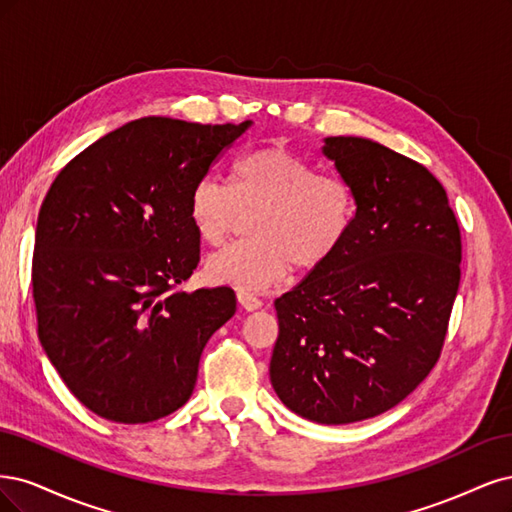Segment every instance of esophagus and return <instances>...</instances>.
<instances>
[{
  "label": "esophagus",
  "instance_id": "34e87169",
  "mask_svg": "<svg viewBox=\"0 0 512 512\" xmlns=\"http://www.w3.org/2000/svg\"><path fill=\"white\" fill-rule=\"evenodd\" d=\"M238 302L242 304V308L244 310H257V308H261V300L257 298V295H253V293H249V291H238Z\"/></svg>",
  "mask_w": 512,
  "mask_h": 512
}]
</instances>
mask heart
Segmentation results:
<instances>
[{
    "label": "heart",
    "instance_id": "1",
    "mask_svg": "<svg viewBox=\"0 0 512 512\" xmlns=\"http://www.w3.org/2000/svg\"><path fill=\"white\" fill-rule=\"evenodd\" d=\"M187 206L197 236L214 246L253 212L251 240L210 255L206 274L219 285L257 291L280 283L291 268L312 272L332 259L351 234L357 197L349 180L270 144L234 161L229 187L197 180Z\"/></svg>",
    "mask_w": 512,
    "mask_h": 512
}]
</instances>
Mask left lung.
<instances>
[{"instance_id": "8db88e82", "label": "left lung", "mask_w": 512, "mask_h": 512, "mask_svg": "<svg viewBox=\"0 0 512 512\" xmlns=\"http://www.w3.org/2000/svg\"><path fill=\"white\" fill-rule=\"evenodd\" d=\"M357 214L340 251L274 302L270 381L289 410L323 425L400 404L432 372L461 276L447 191L421 163L368 138H325Z\"/></svg>"}]
</instances>
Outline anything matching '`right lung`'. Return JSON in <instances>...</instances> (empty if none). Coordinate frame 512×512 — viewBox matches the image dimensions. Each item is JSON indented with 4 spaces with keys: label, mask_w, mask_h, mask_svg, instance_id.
I'll list each match as a JSON object with an SVG mask.
<instances>
[{
    "label": "right lung",
    "mask_w": 512,
    "mask_h": 512,
    "mask_svg": "<svg viewBox=\"0 0 512 512\" xmlns=\"http://www.w3.org/2000/svg\"><path fill=\"white\" fill-rule=\"evenodd\" d=\"M249 125L131 121L78 153L48 189L31 263L38 336L95 415L148 423L191 398L236 293L183 289L200 263L189 193Z\"/></svg>",
    "instance_id": "add662e5"
}]
</instances>
